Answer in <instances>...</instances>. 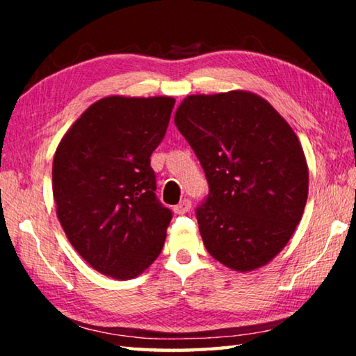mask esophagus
I'll return each instance as SVG.
<instances>
[{
	"instance_id": "esophagus-1",
	"label": "esophagus",
	"mask_w": 356,
	"mask_h": 356,
	"mask_svg": "<svg viewBox=\"0 0 356 356\" xmlns=\"http://www.w3.org/2000/svg\"><path fill=\"white\" fill-rule=\"evenodd\" d=\"M190 209H191V202L188 200H184V201H180L176 207H174V212H176L177 215H184L188 212Z\"/></svg>"
}]
</instances>
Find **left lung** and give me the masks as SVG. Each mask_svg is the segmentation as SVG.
I'll list each match as a JSON object with an SVG mask.
<instances>
[{"mask_svg":"<svg viewBox=\"0 0 356 356\" xmlns=\"http://www.w3.org/2000/svg\"><path fill=\"white\" fill-rule=\"evenodd\" d=\"M174 122L209 182L196 210L209 254L242 273L267 265L293 236L308 200L298 136L267 100L242 89L186 95Z\"/></svg>","mask_w":356,"mask_h":356,"instance_id":"8db88e82","label":"left lung"}]
</instances>
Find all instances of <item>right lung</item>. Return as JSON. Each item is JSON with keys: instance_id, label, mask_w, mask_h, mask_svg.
<instances>
[{"instance_id": "obj_1", "label": "right lung", "mask_w": 356, "mask_h": 356, "mask_svg": "<svg viewBox=\"0 0 356 356\" xmlns=\"http://www.w3.org/2000/svg\"><path fill=\"white\" fill-rule=\"evenodd\" d=\"M176 100L110 95L59 141L51 185L56 215L75 251L113 280L140 276L163 250L171 210L155 196L150 155Z\"/></svg>"}]
</instances>
